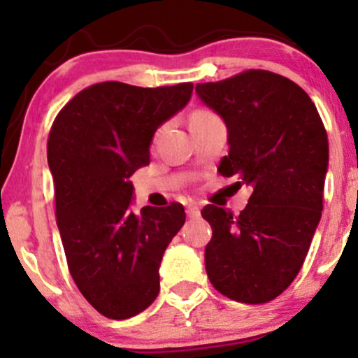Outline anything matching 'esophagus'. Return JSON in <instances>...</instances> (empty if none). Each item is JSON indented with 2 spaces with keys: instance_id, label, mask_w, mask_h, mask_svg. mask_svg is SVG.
<instances>
[{
  "instance_id": "34e87169",
  "label": "esophagus",
  "mask_w": 358,
  "mask_h": 358,
  "mask_svg": "<svg viewBox=\"0 0 358 358\" xmlns=\"http://www.w3.org/2000/svg\"><path fill=\"white\" fill-rule=\"evenodd\" d=\"M187 217L188 219H199L200 217V210L196 205H190V207L187 208Z\"/></svg>"
}]
</instances>
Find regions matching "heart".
<instances>
[{
	"label": "heart",
	"instance_id": "1",
	"mask_svg": "<svg viewBox=\"0 0 358 358\" xmlns=\"http://www.w3.org/2000/svg\"><path fill=\"white\" fill-rule=\"evenodd\" d=\"M215 121H220L219 116L208 109L200 108V109L192 110V113L188 114V127H190V131H195L199 129V127H203Z\"/></svg>",
	"mask_w": 358,
	"mask_h": 358
}]
</instances>
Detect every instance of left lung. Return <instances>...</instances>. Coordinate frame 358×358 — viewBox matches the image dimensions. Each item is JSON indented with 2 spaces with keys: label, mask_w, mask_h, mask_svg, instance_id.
Returning a JSON list of instances; mask_svg holds the SVG:
<instances>
[{
  "label": "left lung",
  "mask_w": 358,
  "mask_h": 358,
  "mask_svg": "<svg viewBox=\"0 0 358 358\" xmlns=\"http://www.w3.org/2000/svg\"><path fill=\"white\" fill-rule=\"evenodd\" d=\"M195 90L227 126L219 173L252 188L239 215L203 207L207 276L234 301L268 303L296 278L322 219L327 131L310 96L279 73L250 69Z\"/></svg>",
  "instance_id": "obj_1"
}]
</instances>
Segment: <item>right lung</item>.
I'll list each match as a JSON object with an SVG mask.
<instances>
[{"instance_id":"obj_1","label":"right lung","mask_w":358,"mask_h":358,"mask_svg":"<svg viewBox=\"0 0 358 358\" xmlns=\"http://www.w3.org/2000/svg\"><path fill=\"white\" fill-rule=\"evenodd\" d=\"M193 84L136 87L101 82L80 90L53 121L47 158L67 266L101 315L126 320L159 293V264L185 224L183 205L129 210L138 168L155 131L187 106Z\"/></svg>"}]
</instances>
